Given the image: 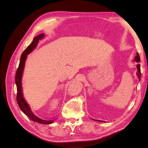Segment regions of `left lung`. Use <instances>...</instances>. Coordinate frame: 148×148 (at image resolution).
Returning a JSON list of instances; mask_svg holds the SVG:
<instances>
[{
  "instance_id": "left-lung-1",
  "label": "left lung",
  "mask_w": 148,
  "mask_h": 148,
  "mask_svg": "<svg viewBox=\"0 0 148 148\" xmlns=\"http://www.w3.org/2000/svg\"><path fill=\"white\" fill-rule=\"evenodd\" d=\"M135 61L137 62H140V56H139V54H138V52H137V55H136V56L135 57ZM137 76H138V78H140V75H141V74H140V64H137ZM95 121H96L103 122V121H99V120H95Z\"/></svg>"
}]
</instances>
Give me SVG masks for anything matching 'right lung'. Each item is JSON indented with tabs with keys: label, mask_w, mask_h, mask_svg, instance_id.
I'll use <instances>...</instances> for the list:
<instances>
[{
	"label": "right lung",
	"mask_w": 148,
	"mask_h": 148,
	"mask_svg": "<svg viewBox=\"0 0 148 148\" xmlns=\"http://www.w3.org/2000/svg\"><path fill=\"white\" fill-rule=\"evenodd\" d=\"M44 34H40L33 39V41L32 43L30 44L29 46L27 47V49L23 51L22 56H21L20 61L19 63L18 68L17 69L16 75H15V83L16 84V88H17V95H16V101L18 105L20 107V108L22 110V112L25 114L30 119L34 122H37L40 124H46L49 125L53 122L54 119L47 121L43 120L40 118H39L37 116H36L32 112V111L30 108L29 105L26 103L25 99L23 97L22 94V76L24 68V65H25V62L29 53H31L32 51L35 49V47L37 46V44L38 43L39 40L44 37Z\"/></svg>",
	"instance_id": "1"
}]
</instances>
